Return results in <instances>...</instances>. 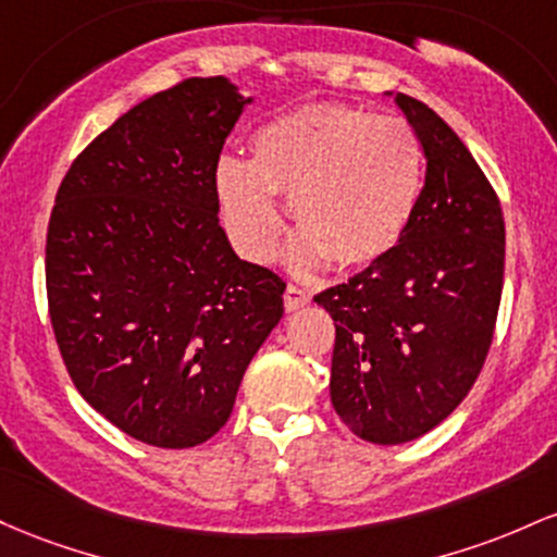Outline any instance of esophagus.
<instances>
[{
  "label": "esophagus",
  "mask_w": 557,
  "mask_h": 557,
  "mask_svg": "<svg viewBox=\"0 0 557 557\" xmlns=\"http://www.w3.org/2000/svg\"><path fill=\"white\" fill-rule=\"evenodd\" d=\"M310 302V295L305 289H299V286H295V284H289L286 286V292H284V308L286 310H299V308H305V305Z\"/></svg>",
  "instance_id": "esophagus-1"
}]
</instances>
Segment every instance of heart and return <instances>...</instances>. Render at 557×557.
Here are the masks:
<instances>
[{
  "label": "heart",
  "instance_id": "1",
  "mask_svg": "<svg viewBox=\"0 0 557 557\" xmlns=\"http://www.w3.org/2000/svg\"><path fill=\"white\" fill-rule=\"evenodd\" d=\"M426 158L416 128L342 102H318L273 117L249 139V162L221 158L215 199L234 245L252 260L278 247L286 197L299 226L292 258L336 268L389 255L413 221Z\"/></svg>",
  "mask_w": 557,
  "mask_h": 557
}]
</instances>
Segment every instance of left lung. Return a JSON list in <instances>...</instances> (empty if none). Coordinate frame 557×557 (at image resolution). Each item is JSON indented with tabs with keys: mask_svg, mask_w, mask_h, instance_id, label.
<instances>
[{
	"mask_svg": "<svg viewBox=\"0 0 557 557\" xmlns=\"http://www.w3.org/2000/svg\"><path fill=\"white\" fill-rule=\"evenodd\" d=\"M426 181L389 255L315 295L334 318L331 405L352 434L403 445L440 426L479 379L495 334L505 221L484 171L453 128L408 94Z\"/></svg>",
	"mask_w": 557,
	"mask_h": 557,
	"instance_id": "obj_1",
	"label": "left lung"
}]
</instances>
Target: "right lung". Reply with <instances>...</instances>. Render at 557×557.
I'll list each match as a JSON object with an SVG mask.
<instances>
[{
    "label": "right lung",
    "mask_w": 557,
    "mask_h": 557,
    "mask_svg": "<svg viewBox=\"0 0 557 557\" xmlns=\"http://www.w3.org/2000/svg\"><path fill=\"white\" fill-rule=\"evenodd\" d=\"M186 78L73 160L47 231L49 321L81 397L128 436L184 449L228 421L286 284L218 223L215 165L245 104Z\"/></svg>",
    "instance_id": "obj_1"
}]
</instances>
